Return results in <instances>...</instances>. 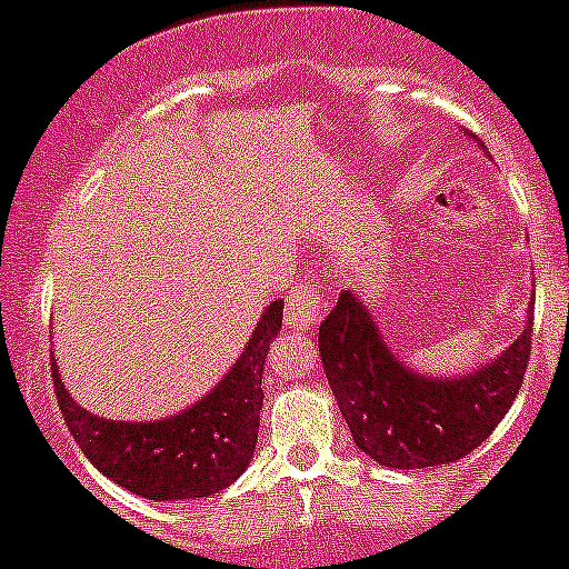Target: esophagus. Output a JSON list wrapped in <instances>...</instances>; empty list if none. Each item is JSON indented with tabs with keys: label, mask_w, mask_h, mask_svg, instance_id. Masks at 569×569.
I'll return each instance as SVG.
<instances>
[{
	"label": "esophagus",
	"mask_w": 569,
	"mask_h": 569,
	"mask_svg": "<svg viewBox=\"0 0 569 569\" xmlns=\"http://www.w3.org/2000/svg\"><path fill=\"white\" fill-rule=\"evenodd\" d=\"M323 310V293L316 289H299L286 299V326L293 331L310 329L318 323Z\"/></svg>",
	"instance_id": "esophagus-1"
}]
</instances>
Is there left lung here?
Wrapping results in <instances>:
<instances>
[{
	"label": "left lung",
	"instance_id": "8db88e82",
	"mask_svg": "<svg viewBox=\"0 0 569 569\" xmlns=\"http://www.w3.org/2000/svg\"><path fill=\"white\" fill-rule=\"evenodd\" d=\"M535 299L513 345L462 377H426L403 367L367 305L339 293L318 329L326 380L352 441L380 466L415 471L447 466L473 452L511 409L532 348Z\"/></svg>",
	"mask_w": 569,
	"mask_h": 569
}]
</instances>
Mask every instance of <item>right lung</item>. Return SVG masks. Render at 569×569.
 I'll list each match as a JSON object with an SVG mask.
<instances>
[{"instance_id":"obj_1","label":"right lung","mask_w":569,"mask_h":569,"mask_svg":"<svg viewBox=\"0 0 569 569\" xmlns=\"http://www.w3.org/2000/svg\"><path fill=\"white\" fill-rule=\"evenodd\" d=\"M280 326L283 302L276 299L224 380L189 409L158 422L103 420L82 409L50 356L58 407L84 457L114 485L147 500L208 498L230 487L251 462L264 401V358Z\"/></svg>"}]
</instances>
